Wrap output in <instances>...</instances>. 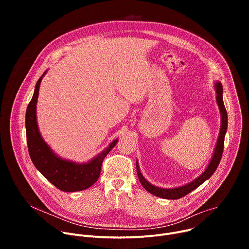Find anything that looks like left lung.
Returning a JSON list of instances; mask_svg holds the SVG:
<instances>
[{
    "label": "left lung",
    "instance_id": "8db88e82",
    "mask_svg": "<svg viewBox=\"0 0 249 249\" xmlns=\"http://www.w3.org/2000/svg\"><path fill=\"white\" fill-rule=\"evenodd\" d=\"M214 87H215V90H216V101L219 106L220 114H221V128H220L219 137H218L217 143H216V147L214 149V152H213V155H212V158L210 160L208 166L203 171V173H201L191 182H188L182 186L174 187V188H161V187L153 185L145 178L140 170L139 162L137 160L136 167H137V174L139 177V180H140L141 184L143 185V187L151 194L160 197V198H163V199H170V200L182 198L183 196L187 195L188 193H190L191 191H193L194 189L199 187L203 182L208 180L213 175V173L216 171V169L221 161L222 154L224 151L225 136H226L227 129H228V114H227V110H226L224 100H223V87H222L221 82L217 81L215 83Z\"/></svg>",
    "mask_w": 249,
    "mask_h": 249
}]
</instances>
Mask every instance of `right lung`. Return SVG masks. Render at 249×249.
<instances>
[{"mask_svg": "<svg viewBox=\"0 0 249 249\" xmlns=\"http://www.w3.org/2000/svg\"><path fill=\"white\" fill-rule=\"evenodd\" d=\"M47 71L39 78L25 114L26 140L30 159L36 169L54 186L64 192L85 190L94 184L99 177L103 159L117 144L112 141L101 153L87 162H76L59 157L43 140L36 117V105L39 88Z\"/></svg>", "mask_w": 249, "mask_h": 249, "instance_id": "add662e5", "label": "right lung"}]
</instances>
